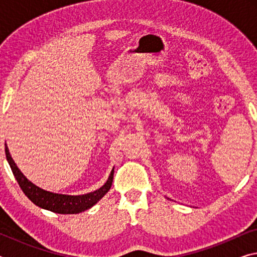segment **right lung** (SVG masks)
Segmentation results:
<instances>
[{"label":"right lung","instance_id":"add662e5","mask_svg":"<svg viewBox=\"0 0 257 257\" xmlns=\"http://www.w3.org/2000/svg\"><path fill=\"white\" fill-rule=\"evenodd\" d=\"M6 155L9 164L14 176L18 181L20 188L23 189L26 196L32 201L35 205L40 206L44 210L59 213V214H77V213L84 212L94 206L108 190H110L113 181V173H114V168L108 176L106 180L101 188L92 191V193L84 194V195H64V194H56L52 191H47L40 188V187L29 181L27 178L24 176V173L20 171V169L17 167L14 159L9 152L8 146L6 144Z\"/></svg>","mask_w":257,"mask_h":257}]
</instances>
